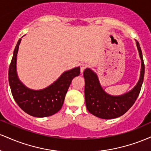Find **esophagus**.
<instances>
[{
	"mask_svg": "<svg viewBox=\"0 0 151 151\" xmlns=\"http://www.w3.org/2000/svg\"><path fill=\"white\" fill-rule=\"evenodd\" d=\"M87 67V65L85 63H81L80 65V70H81V72L82 73L83 72H84V70H85V69Z\"/></svg>",
	"mask_w": 151,
	"mask_h": 151,
	"instance_id": "1",
	"label": "esophagus"
}]
</instances>
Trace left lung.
Instances as JSON below:
<instances>
[{
  "instance_id": "8db88e82",
  "label": "left lung",
  "mask_w": 151,
  "mask_h": 151,
  "mask_svg": "<svg viewBox=\"0 0 151 151\" xmlns=\"http://www.w3.org/2000/svg\"><path fill=\"white\" fill-rule=\"evenodd\" d=\"M136 45L141 60V77L138 84L129 92L118 96H111L104 91L94 72L89 69L84 71L85 79L86 106L89 113L104 119H111L124 115L135 103L141 91L145 73V65L139 43Z\"/></svg>"
}]
</instances>
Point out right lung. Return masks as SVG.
<instances>
[{"label": "right lung", "mask_w": 151, "mask_h": 151, "mask_svg": "<svg viewBox=\"0 0 151 151\" xmlns=\"http://www.w3.org/2000/svg\"><path fill=\"white\" fill-rule=\"evenodd\" d=\"M21 38L13 52L8 71V81L12 95L20 108L35 117L50 116L62 108L70 85L74 77L80 74V68L67 71L54 84L46 89L35 91L27 88L19 81L16 73V59Z\"/></svg>", "instance_id": "obj_1"}]
</instances>
